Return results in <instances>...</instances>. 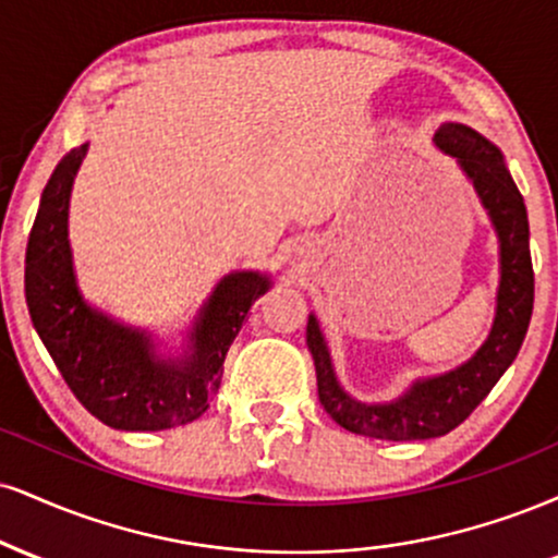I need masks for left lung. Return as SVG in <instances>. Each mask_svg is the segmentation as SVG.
I'll return each mask as SVG.
<instances>
[{
    "label": "left lung",
    "instance_id": "obj_1",
    "mask_svg": "<svg viewBox=\"0 0 558 558\" xmlns=\"http://www.w3.org/2000/svg\"><path fill=\"white\" fill-rule=\"evenodd\" d=\"M434 143L447 156L458 158L462 173L473 181V190L478 192L499 236L496 317L486 343L475 351L471 361L439 377L413 381V387L398 400L368 405L351 398L338 385L319 322L308 314L306 345L317 368L319 402L332 415V421H338L348 432L372 439H434L460 426L517 359L533 314L535 275L530 259L527 210L520 190L509 177L505 156L483 134L458 122L441 124L434 134Z\"/></svg>",
    "mask_w": 558,
    "mask_h": 558
}]
</instances>
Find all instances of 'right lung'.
<instances>
[{"label": "right lung", "mask_w": 558, "mask_h": 558, "mask_svg": "<svg viewBox=\"0 0 558 558\" xmlns=\"http://www.w3.org/2000/svg\"><path fill=\"white\" fill-rule=\"evenodd\" d=\"M87 143L70 150L41 194L25 252V301L33 327L75 398L122 432H160L192 424L210 405L223 377V361L254 301L270 278L231 272L199 308L192 345L181 359H163L147 332L119 325L87 306L72 270L66 210Z\"/></svg>", "instance_id": "right-lung-1"}]
</instances>
